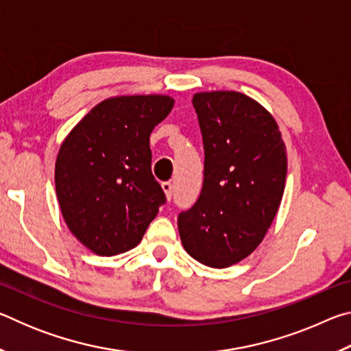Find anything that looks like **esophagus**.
<instances>
[{"label": "esophagus", "instance_id": "34e87169", "mask_svg": "<svg viewBox=\"0 0 351 351\" xmlns=\"http://www.w3.org/2000/svg\"><path fill=\"white\" fill-rule=\"evenodd\" d=\"M161 187H162L164 193H165V198L170 201L171 199V195H173V184H171L170 181H164L161 184Z\"/></svg>", "mask_w": 351, "mask_h": 351}]
</instances>
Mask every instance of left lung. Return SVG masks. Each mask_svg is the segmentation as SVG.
I'll list each match as a JSON object with an SVG mask.
<instances>
[{
    "label": "left lung",
    "mask_w": 351,
    "mask_h": 351,
    "mask_svg": "<svg viewBox=\"0 0 351 351\" xmlns=\"http://www.w3.org/2000/svg\"><path fill=\"white\" fill-rule=\"evenodd\" d=\"M204 144L199 198L178 217L182 246L210 268L251 255L274 221L287 180V147L277 122L237 91L197 93Z\"/></svg>",
    "instance_id": "obj_1"
}]
</instances>
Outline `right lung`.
Here are the masks:
<instances>
[{"label":"right lung","instance_id":"add662e5","mask_svg":"<svg viewBox=\"0 0 351 351\" xmlns=\"http://www.w3.org/2000/svg\"><path fill=\"white\" fill-rule=\"evenodd\" d=\"M161 94L105 99L71 130L56 161L64 223L97 255L138 246L164 190L152 173L150 134L173 108Z\"/></svg>","mask_w":351,"mask_h":351}]
</instances>
